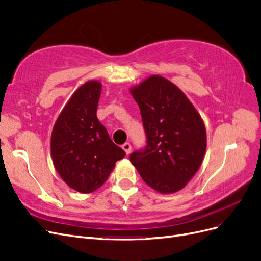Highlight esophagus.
I'll use <instances>...</instances> for the list:
<instances>
[{
	"mask_svg": "<svg viewBox=\"0 0 261 261\" xmlns=\"http://www.w3.org/2000/svg\"><path fill=\"white\" fill-rule=\"evenodd\" d=\"M122 148L124 149V151H125L126 153H127V154H129V153H130V151H132V145H130L129 143H125V144H123Z\"/></svg>",
	"mask_w": 261,
	"mask_h": 261,
	"instance_id": "esophagus-1",
	"label": "esophagus"
}]
</instances>
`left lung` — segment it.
Listing matches in <instances>:
<instances>
[{"label":"left lung","mask_w":261,"mask_h":261,"mask_svg":"<svg viewBox=\"0 0 261 261\" xmlns=\"http://www.w3.org/2000/svg\"><path fill=\"white\" fill-rule=\"evenodd\" d=\"M140 109L147 146L130 154L145 183L161 194L184 188L198 171L207 148L200 114L176 85L152 75L130 88Z\"/></svg>","instance_id":"8db88e82"}]
</instances>
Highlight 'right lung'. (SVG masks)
<instances>
[{"label":"right lung","mask_w":261,"mask_h":261,"mask_svg":"<svg viewBox=\"0 0 261 261\" xmlns=\"http://www.w3.org/2000/svg\"><path fill=\"white\" fill-rule=\"evenodd\" d=\"M102 84L88 81L70 97L51 135L54 168L74 191L89 194L108 179L115 162L126 155L97 117Z\"/></svg>","instance_id":"1"}]
</instances>
